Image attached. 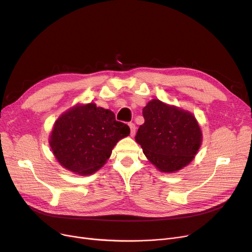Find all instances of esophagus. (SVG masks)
Here are the masks:
<instances>
[{
  "instance_id": "34e87169",
  "label": "esophagus",
  "mask_w": 252,
  "mask_h": 252,
  "mask_svg": "<svg viewBox=\"0 0 252 252\" xmlns=\"http://www.w3.org/2000/svg\"><path fill=\"white\" fill-rule=\"evenodd\" d=\"M128 126H129V128H130V136L133 137V136H135V134H136V126H135V124H133V123L128 124Z\"/></svg>"
}]
</instances>
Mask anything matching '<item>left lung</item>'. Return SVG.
Instances as JSON below:
<instances>
[{
	"instance_id": "left-lung-1",
	"label": "left lung",
	"mask_w": 252,
	"mask_h": 252,
	"mask_svg": "<svg viewBox=\"0 0 252 252\" xmlns=\"http://www.w3.org/2000/svg\"><path fill=\"white\" fill-rule=\"evenodd\" d=\"M143 116L135 139L151 163L173 173L193 160L202 139L193 114L154 99L143 108Z\"/></svg>"
}]
</instances>
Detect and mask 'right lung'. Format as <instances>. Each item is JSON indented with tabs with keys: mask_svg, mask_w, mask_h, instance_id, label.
<instances>
[{
	"mask_svg": "<svg viewBox=\"0 0 252 252\" xmlns=\"http://www.w3.org/2000/svg\"><path fill=\"white\" fill-rule=\"evenodd\" d=\"M128 135V126L117 122L112 111L90 103L57 119L50 146L62 166L78 175H91L103 166L115 144Z\"/></svg>",
	"mask_w": 252,
	"mask_h": 252,
	"instance_id": "obj_1",
	"label": "right lung"
}]
</instances>
